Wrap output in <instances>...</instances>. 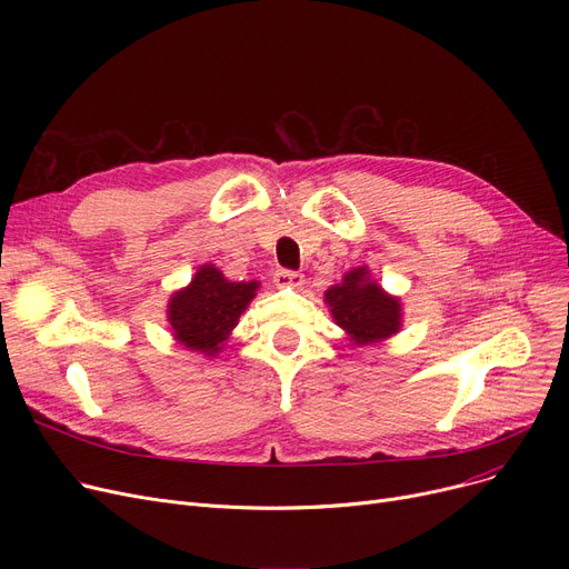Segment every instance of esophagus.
Masks as SVG:
<instances>
[{
  "label": "esophagus",
  "instance_id": "1",
  "mask_svg": "<svg viewBox=\"0 0 569 569\" xmlns=\"http://www.w3.org/2000/svg\"><path fill=\"white\" fill-rule=\"evenodd\" d=\"M274 283L279 288H300L305 283V277L300 272H290V269H277Z\"/></svg>",
  "mask_w": 569,
  "mask_h": 569
}]
</instances>
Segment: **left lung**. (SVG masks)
I'll use <instances>...</instances> for the list:
<instances>
[{
	"label": "left lung",
	"mask_w": 569,
	"mask_h": 569,
	"mask_svg": "<svg viewBox=\"0 0 569 569\" xmlns=\"http://www.w3.org/2000/svg\"><path fill=\"white\" fill-rule=\"evenodd\" d=\"M335 322L355 346H369L395 337L401 330L399 297L387 295L367 267L350 269L341 283L325 292Z\"/></svg>",
	"instance_id": "obj_1"
}]
</instances>
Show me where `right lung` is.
<instances>
[{
  "instance_id": "1",
  "label": "right lung",
  "mask_w": 569,
  "mask_h": 569,
  "mask_svg": "<svg viewBox=\"0 0 569 569\" xmlns=\"http://www.w3.org/2000/svg\"><path fill=\"white\" fill-rule=\"evenodd\" d=\"M256 290L258 281H228L214 264H202L191 283L170 297L172 337L189 350L217 357Z\"/></svg>"
}]
</instances>
